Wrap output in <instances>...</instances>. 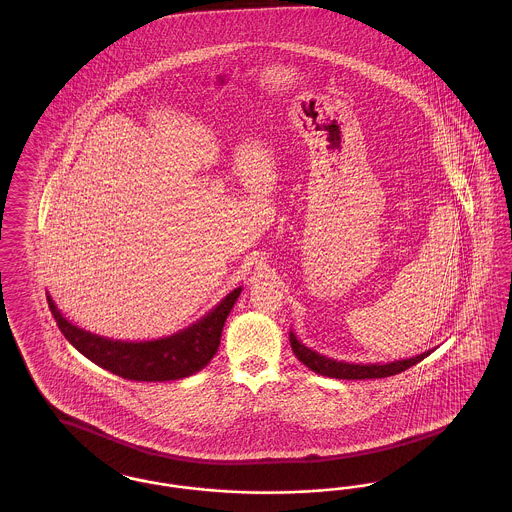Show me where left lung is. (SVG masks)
Returning a JSON list of instances; mask_svg holds the SVG:
<instances>
[{
    "instance_id": "left-lung-1",
    "label": "left lung",
    "mask_w": 512,
    "mask_h": 512,
    "mask_svg": "<svg viewBox=\"0 0 512 512\" xmlns=\"http://www.w3.org/2000/svg\"><path fill=\"white\" fill-rule=\"evenodd\" d=\"M290 343H292L295 357L305 366H309L313 372L328 376V378H338V380H370V378H388L393 374H399L407 368L420 363L424 357H428L434 349L424 351L411 359L403 361H393L386 365H353V363H343V361H334L324 355H318L317 351L305 347L301 341L295 338V334L290 332Z\"/></svg>"
}]
</instances>
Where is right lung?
Here are the masks:
<instances>
[{
  "instance_id": "obj_1",
  "label": "right lung",
  "mask_w": 512,
  "mask_h": 512,
  "mask_svg": "<svg viewBox=\"0 0 512 512\" xmlns=\"http://www.w3.org/2000/svg\"><path fill=\"white\" fill-rule=\"evenodd\" d=\"M242 288L228 293L219 305L190 328L153 341H115L99 338L73 326L59 313L48 295L51 315L63 336L92 363L136 382H167L192 376L215 357L226 317L230 315Z\"/></svg>"
}]
</instances>
